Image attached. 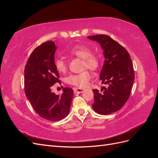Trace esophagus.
<instances>
[{
  "instance_id": "esophagus-1",
  "label": "esophagus",
  "mask_w": 158,
  "mask_h": 158,
  "mask_svg": "<svg viewBox=\"0 0 158 158\" xmlns=\"http://www.w3.org/2000/svg\"><path fill=\"white\" fill-rule=\"evenodd\" d=\"M84 91V89H83V88H75L74 89V93L80 94V93H82Z\"/></svg>"
}]
</instances>
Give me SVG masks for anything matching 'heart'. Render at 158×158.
<instances>
[{
	"mask_svg": "<svg viewBox=\"0 0 158 158\" xmlns=\"http://www.w3.org/2000/svg\"><path fill=\"white\" fill-rule=\"evenodd\" d=\"M70 55L84 60V69L88 68L95 70L99 66V59L97 56L92 55V50L84 45H77L69 51ZM56 69L59 73H64L67 68V62L63 59H57L55 62ZM91 78L88 71H84L80 74L69 75L66 79V82L80 88L85 87Z\"/></svg>",
	"mask_w": 158,
	"mask_h": 158,
	"instance_id": "b5f03b06",
	"label": "heart"
}]
</instances>
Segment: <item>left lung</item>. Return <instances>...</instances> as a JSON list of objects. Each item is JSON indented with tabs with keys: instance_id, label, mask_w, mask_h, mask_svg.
Returning a JSON list of instances; mask_svg holds the SVG:
<instances>
[{
	"instance_id": "obj_1",
	"label": "left lung",
	"mask_w": 158,
	"mask_h": 158,
	"mask_svg": "<svg viewBox=\"0 0 158 158\" xmlns=\"http://www.w3.org/2000/svg\"><path fill=\"white\" fill-rule=\"evenodd\" d=\"M89 40L97 41L103 51L104 64L99 75L103 86L99 92L93 89L95 112L100 114H109L121 109L131 95L135 80L132 60L126 49L105 35L88 36Z\"/></svg>"
}]
</instances>
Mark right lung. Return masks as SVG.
<instances>
[{
    "label": "right lung",
    "mask_w": 158,
    "mask_h": 158,
    "mask_svg": "<svg viewBox=\"0 0 158 158\" xmlns=\"http://www.w3.org/2000/svg\"><path fill=\"white\" fill-rule=\"evenodd\" d=\"M55 42L42 44L33 50L24 70L26 97L33 109L47 120L57 121L68 115L74 92L64 88L60 95L51 92L52 86L60 82L55 64Z\"/></svg>",
    "instance_id": "add662e5"
}]
</instances>
